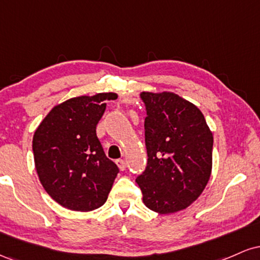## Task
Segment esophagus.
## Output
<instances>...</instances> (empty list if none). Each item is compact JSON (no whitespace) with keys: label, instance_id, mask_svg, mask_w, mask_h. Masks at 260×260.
I'll use <instances>...</instances> for the list:
<instances>
[{"label":"esophagus","instance_id":"obj_1","mask_svg":"<svg viewBox=\"0 0 260 260\" xmlns=\"http://www.w3.org/2000/svg\"><path fill=\"white\" fill-rule=\"evenodd\" d=\"M116 164H117L118 169H120L121 171H123V170H126V161H124V160H122V159L116 160Z\"/></svg>","mask_w":260,"mask_h":260}]
</instances>
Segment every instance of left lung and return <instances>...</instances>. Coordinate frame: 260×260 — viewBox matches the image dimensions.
Wrapping results in <instances>:
<instances>
[{
    "label": "left lung",
    "instance_id": "1",
    "mask_svg": "<svg viewBox=\"0 0 260 260\" xmlns=\"http://www.w3.org/2000/svg\"><path fill=\"white\" fill-rule=\"evenodd\" d=\"M148 164L137 177L143 203L159 214L186 209L211 174L213 133L196 105L174 92H140Z\"/></svg>",
    "mask_w": 260,
    "mask_h": 260
}]
</instances>
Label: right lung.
Returning a JSON list of instances; mask_svg holds the SVG:
<instances>
[{
    "label": "right lung",
    "instance_id": "right-lung-1",
    "mask_svg": "<svg viewBox=\"0 0 260 260\" xmlns=\"http://www.w3.org/2000/svg\"><path fill=\"white\" fill-rule=\"evenodd\" d=\"M113 92L78 96L55 106L32 138L39 180L63 208L90 211L106 202L120 170L106 157L96 136L107 100Z\"/></svg>",
    "mask_w": 260,
    "mask_h": 260
}]
</instances>
